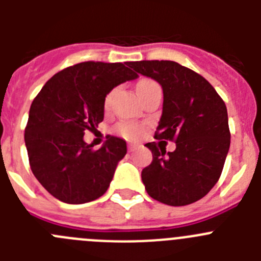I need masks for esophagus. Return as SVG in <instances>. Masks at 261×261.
Here are the masks:
<instances>
[{"mask_svg":"<svg viewBox=\"0 0 261 261\" xmlns=\"http://www.w3.org/2000/svg\"><path fill=\"white\" fill-rule=\"evenodd\" d=\"M138 147H140V146H138L137 144H129V145H128V150L130 151V153H132V151L137 150Z\"/></svg>","mask_w":261,"mask_h":261,"instance_id":"obj_1","label":"esophagus"}]
</instances>
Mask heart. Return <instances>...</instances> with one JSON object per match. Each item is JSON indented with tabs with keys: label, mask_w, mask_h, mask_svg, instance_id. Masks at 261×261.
Instances as JSON below:
<instances>
[{
	"label": "heart",
	"mask_w": 261,
	"mask_h": 261,
	"mask_svg": "<svg viewBox=\"0 0 261 261\" xmlns=\"http://www.w3.org/2000/svg\"><path fill=\"white\" fill-rule=\"evenodd\" d=\"M153 86H158V85L151 80H142L140 84L137 85V91L138 94L141 95L144 91H146L147 89H150ZM111 99H112V93L108 94L105 99V110L107 111L111 106ZM116 132L119 133L120 136L128 138V140H136L140 136L142 135V126L138 125L136 123H128V121H124V123L117 124L116 126Z\"/></svg>",
	"instance_id": "1"
}]
</instances>
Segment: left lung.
I'll return each instance as SVG.
<instances>
[{"label": "left lung", "instance_id": "8db88e82", "mask_svg": "<svg viewBox=\"0 0 261 261\" xmlns=\"http://www.w3.org/2000/svg\"><path fill=\"white\" fill-rule=\"evenodd\" d=\"M155 80L163 90L162 116L156 140L175 141L165 153L162 142H147L153 162L141 172L150 197L171 206L202 199L216 186L230 147L225 102L208 81L175 61L151 60L128 64Z\"/></svg>", "mask_w": 261, "mask_h": 261}]
</instances>
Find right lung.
<instances>
[{
	"label": "right lung",
	"instance_id": "right-lung-1",
	"mask_svg": "<svg viewBox=\"0 0 261 261\" xmlns=\"http://www.w3.org/2000/svg\"><path fill=\"white\" fill-rule=\"evenodd\" d=\"M125 65L86 61L69 66L53 75L32 102L24 130L30 166L60 201L99 199L126 154V142L115 136H108L98 150L84 141L85 130L103 121L107 94L138 77Z\"/></svg>",
	"mask_w": 261,
	"mask_h": 261
}]
</instances>
